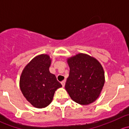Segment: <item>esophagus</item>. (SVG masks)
Returning a JSON list of instances; mask_svg holds the SVG:
<instances>
[{
	"instance_id": "obj_1",
	"label": "esophagus",
	"mask_w": 129,
	"mask_h": 129,
	"mask_svg": "<svg viewBox=\"0 0 129 129\" xmlns=\"http://www.w3.org/2000/svg\"><path fill=\"white\" fill-rule=\"evenodd\" d=\"M61 84H62V86H63V87H64V86H65V84H66V81H62V82H61Z\"/></svg>"
}]
</instances>
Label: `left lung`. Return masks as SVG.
<instances>
[{"mask_svg":"<svg viewBox=\"0 0 129 129\" xmlns=\"http://www.w3.org/2000/svg\"><path fill=\"white\" fill-rule=\"evenodd\" d=\"M69 76L65 88L76 103L86 105L98 99L105 82L102 64L94 57L79 53L67 58Z\"/></svg>","mask_w":129,"mask_h":129,"instance_id":"1","label":"left lung"}]
</instances>
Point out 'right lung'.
<instances>
[{
    "mask_svg": "<svg viewBox=\"0 0 129 129\" xmlns=\"http://www.w3.org/2000/svg\"><path fill=\"white\" fill-rule=\"evenodd\" d=\"M50 57L47 54L36 56L24 68L19 87L26 100L37 108H45L52 102L55 92L62 84L50 73Z\"/></svg>",
    "mask_w": 129,
    "mask_h": 129,
    "instance_id": "right-lung-1",
    "label": "right lung"
}]
</instances>
